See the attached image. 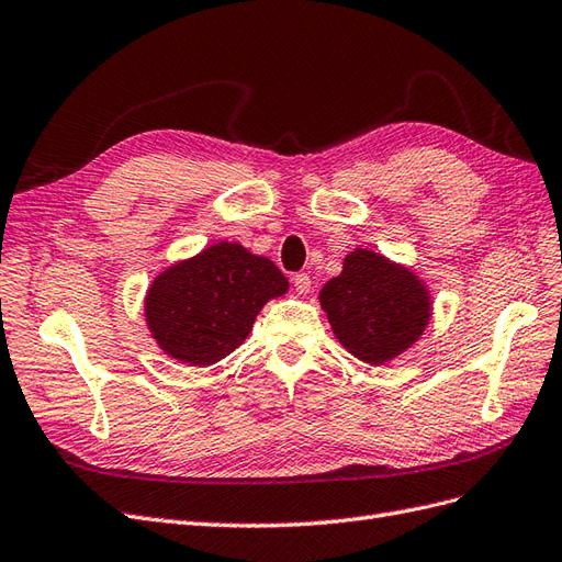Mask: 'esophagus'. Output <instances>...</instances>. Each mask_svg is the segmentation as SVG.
<instances>
[{"mask_svg": "<svg viewBox=\"0 0 562 562\" xmlns=\"http://www.w3.org/2000/svg\"><path fill=\"white\" fill-rule=\"evenodd\" d=\"M294 290L301 296H306L311 292V276H308V272H296V276H294Z\"/></svg>", "mask_w": 562, "mask_h": 562, "instance_id": "1", "label": "esophagus"}]
</instances>
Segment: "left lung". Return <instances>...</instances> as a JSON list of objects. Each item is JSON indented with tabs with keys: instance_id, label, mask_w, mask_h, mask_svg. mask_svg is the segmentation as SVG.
<instances>
[{
	"instance_id": "1",
	"label": "left lung",
	"mask_w": 562,
	"mask_h": 562,
	"mask_svg": "<svg viewBox=\"0 0 562 562\" xmlns=\"http://www.w3.org/2000/svg\"><path fill=\"white\" fill-rule=\"evenodd\" d=\"M319 303L336 339L370 364L389 362L407 350L430 315L424 284L409 270L367 249L346 256L341 276L323 286Z\"/></svg>"
}]
</instances>
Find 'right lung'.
<instances>
[{
	"label": "right lung",
	"instance_id": "add662e5",
	"mask_svg": "<svg viewBox=\"0 0 562 562\" xmlns=\"http://www.w3.org/2000/svg\"><path fill=\"white\" fill-rule=\"evenodd\" d=\"M286 278L266 256L218 243L176 263L148 290L146 317L171 358L212 364L243 344L263 303L286 292Z\"/></svg>",
	"mask_w": 562,
	"mask_h": 562
}]
</instances>
